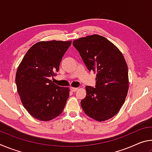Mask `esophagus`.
<instances>
[{
  "instance_id": "34e87169",
  "label": "esophagus",
  "mask_w": 152,
  "mask_h": 152,
  "mask_svg": "<svg viewBox=\"0 0 152 152\" xmlns=\"http://www.w3.org/2000/svg\"><path fill=\"white\" fill-rule=\"evenodd\" d=\"M70 90H71V91H72V92H76V91H78V88H74V87H70Z\"/></svg>"
}]
</instances>
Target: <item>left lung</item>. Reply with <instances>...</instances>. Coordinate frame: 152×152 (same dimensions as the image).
I'll use <instances>...</instances> for the list:
<instances>
[{"label": "left lung", "instance_id": "1", "mask_svg": "<svg viewBox=\"0 0 152 152\" xmlns=\"http://www.w3.org/2000/svg\"><path fill=\"white\" fill-rule=\"evenodd\" d=\"M89 71L96 73V88L86 86V96L81 101L82 109L92 119L101 122L117 115L129 90L128 68L121 51L99 35L74 40Z\"/></svg>", "mask_w": 152, "mask_h": 152}]
</instances>
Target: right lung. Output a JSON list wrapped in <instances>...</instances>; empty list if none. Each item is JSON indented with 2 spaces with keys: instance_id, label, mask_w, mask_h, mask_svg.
<instances>
[{
  "instance_id": "1",
  "label": "right lung",
  "mask_w": 152,
  "mask_h": 152,
  "mask_svg": "<svg viewBox=\"0 0 152 152\" xmlns=\"http://www.w3.org/2000/svg\"><path fill=\"white\" fill-rule=\"evenodd\" d=\"M71 41L39 42L30 48L18 66L15 82L23 107L35 119L48 121L59 116L70 94L50 77L58 72Z\"/></svg>"
}]
</instances>
